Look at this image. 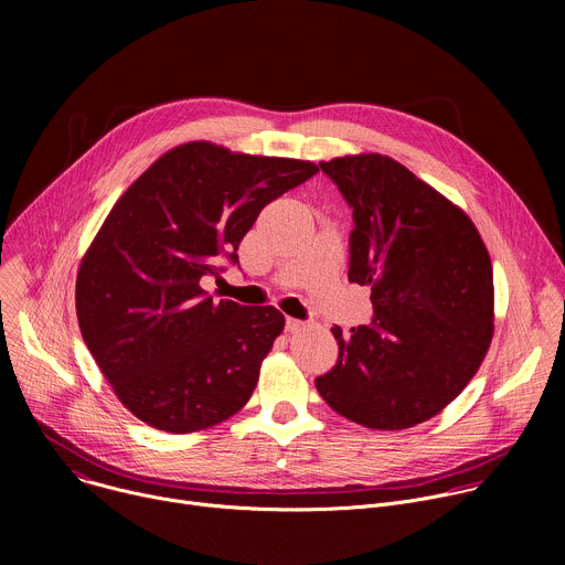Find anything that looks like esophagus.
<instances>
[{
	"label": "esophagus",
	"instance_id": "esophagus-1",
	"mask_svg": "<svg viewBox=\"0 0 565 565\" xmlns=\"http://www.w3.org/2000/svg\"><path fill=\"white\" fill-rule=\"evenodd\" d=\"M299 329H303V321H301V319H295V317H288V319H286V331H288V333H295V331H299Z\"/></svg>",
	"mask_w": 565,
	"mask_h": 565
}]
</instances>
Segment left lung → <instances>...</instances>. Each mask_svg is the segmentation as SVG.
<instances>
[{"mask_svg": "<svg viewBox=\"0 0 565 565\" xmlns=\"http://www.w3.org/2000/svg\"><path fill=\"white\" fill-rule=\"evenodd\" d=\"M353 207L349 279L371 288L369 324L331 329L338 364L315 380L340 416L416 427L467 386L492 344L490 253L471 218L382 153L321 160Z\"/></svg>", "mask_w": 565, "mask_h": 565, "instance_id": "1", "label": "left lung"}]
</instances>
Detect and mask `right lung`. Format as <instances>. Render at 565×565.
Returning <instances> with one entry per match:
<instances>
[{"instance_id":"right-lung-1","label":"right lung","mask_w":565,"mask_h":565,"mask_svg":"<svg viewBox=\"0 0 565 565\" xmlns=\"http://www.w3.org/2000/svg\"><path fill=\"white\" fill-rule=\"evenodd\" d=\"M310 160L179 145L116 201L75 281L79 333L114 393L168 434L210 429L250 399L286 319L210 297L259 212L317 174Z\"/></svg>"}]
</instances>
